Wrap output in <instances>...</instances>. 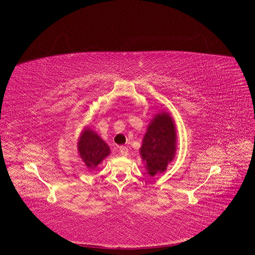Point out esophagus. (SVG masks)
Wrapping results in <instances>:
<instances>
[{"instance_id":"34e87169","label":"esophagus","mask_w":255,"mask_h":255,"mask_svg":"<svg viewBox=\"0 0 255 255\" xmlns=\"http://www.w3.org/2000/svg\"><path fill=\"white\" fill-rule=\"evenodd\" d=\"M119 151H120V153H121V155H125V156L128 155V150L127 146H120Z\"/></svg>"}]
</instances>
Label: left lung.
I'll use <instances>...</instances> for the list:
<instances>
[{"mask_svg": "<svg viewBox=\"0 0 255 255\" xmlns=\"http://www.w3.org/2000/svg\"><path fill=\"white\" fill-rule=\"evenodd\" d=\"M176 152V132L173 119L166 112L156 114L143 137L140 155L151 176L163 173Z\"/></svg>", "mask_w": 255, "mask_h": 255, "instance_id": "1", "label": "left lung"}]
</instances>
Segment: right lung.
<instances>
[{
  "label": "right lung",
  "mask_w": 255,
  "mask_h": 255,
  "mask_svg": "<svg viewBox=\"0 0 255 255\" xmlns=\"http://www.w3.org/2000/svg\"><path fill=\"white\" fill-rule=\"evenodd\" d=\"M78 151L89 170H94L111 153L110 146L90 128H85L82 132L78 142Z\"/></svg>",
  "instance_id": "right-lung-1"
}]
</instances>
